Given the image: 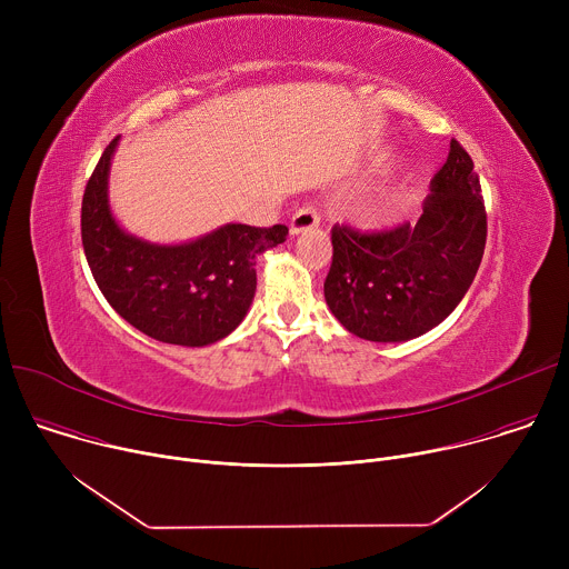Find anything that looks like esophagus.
<instances>
[{
    "label": "esophagus",
    "instance_id": "obj_1",
    "mask_svg": "<svg viewBox=\"0 0 569 569\" xmlns=\"http://www.w3.org/2000/svg\"><path fill=\"white\" fill-rule=\"evenodd\" d=\"M319 220H321V216H319L317 207L308 202V204H303V207H299V209L295 211V216H292V220H290V231H292V233H301V231H306V229L317 227Z\"/></svg>",
    "mask_w": 569,
    "mask_h": 569
}]
</instances>
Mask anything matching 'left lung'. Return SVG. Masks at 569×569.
<instances>
[{"instance_id": "obj_1", "label": "left lung", "mask_w": 569, "mask_h": 569, "mask_svg": "<svg viewBox=\"0 0 569 569\" xmlns=\"http://www.w3.org/2000/svg\"><path fill=\"white\" fill-rule=\"evenodd\" d=\"M423 216L362 231L333 224L323 297L342 327L371 342H405L441 323L470 288L486 246V207L472 159L452 139Z\"/></svg>"}]
</instances>
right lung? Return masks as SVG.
Masks as SVG:
<instances>
[{"label": "right lung", "mask_w": 569, "mask_h": 569, "mask_svg": "<svg viewBox=\"0 0 569 569\" xmlns=\"http://www.w3.org/2000/svg\"><path fill=\"white\" fill-rule=\"evenodd\" d=\"M119 137L103 150L80 207L83 250L108 303L152 340L204 347L229 336L257 290V257L288 227L224 224L184 246L128 236L108 207V171Z\"/></svg>", "instance_id": "obj_1"}]
</instances>
